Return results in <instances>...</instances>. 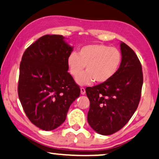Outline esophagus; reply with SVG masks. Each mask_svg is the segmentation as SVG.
Listing matches in <instances>:
<instances>
[{
    "label": "esophagus",
    "mask_w": 159,
    "mask_h": 159,
    "mask_svg": "<svg viewBox=\"0 0 159 159\" xmlns=\"http://www.w3.org/2000/svg\"><path fill=\"white\" fill-rule=\"evenodd\" d=\"M81 94H83V95L86 94V90H85V89L83 88V87L81 88Z\"/></svg>",
    "instance_id": "esophagus-1"
}]
</instances>
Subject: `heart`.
<instances>
[{
  "label": "heart",
  "mask_w": 159,
  "mask_h": 159,
  "mask_svg": "<svg viewBox=\"0 0 159 159\" xmlns=\"http://www.w3.org/2000/svg\"><path fill=\"white\" fill-rule=\"evenodd\" d=\"M121 58L117 48L104 44H89L80 48L78 54L71 53L67 63L74 78L79 76L86 66L87 72L76 81L80 85H88L94 81L101 84L111 79L119 69Z\"/></svg>",
  "instance_id": "obj_1"
}]
</instances>
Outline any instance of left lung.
I'll use <instances>...</instances> for the list:
<instances>
[{"label":"left lung","mask_w":159,"mask_h":159,"mask_svg":"<svg viewBox=\"0 0 159 159\" xmlns=\"http://www.w3.org/2000/svg\"><path fill=\"white\" fill-rule=\"evenodd\" d=\"M121 63L111 79L86 88L90 101L87 120L98 134H113L127 124L140 100L143 75L142 65L134 51L121 42Z\"/></svg>","instance_id":"1"}]
</instances>
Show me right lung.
Instances as JSON below:
<instances>
[{
    "label": "right lung",
    "mask_w": 159,
    "mask_h": 159,
    "mask_svg": "<svg viewBox=\"0 0 159 159\" xmlns=\"http://www.w3.org/2000/svg\"><path fill=\"white\" fill-rule=\"evenodd\" d=\"M73 47L61 35H46L25 50L20 66L18 94L29 120L45 131L65 120L81 89L67 67Z\"/></svg>",
    "instance_id": "add662e5"
}]
</instances>
